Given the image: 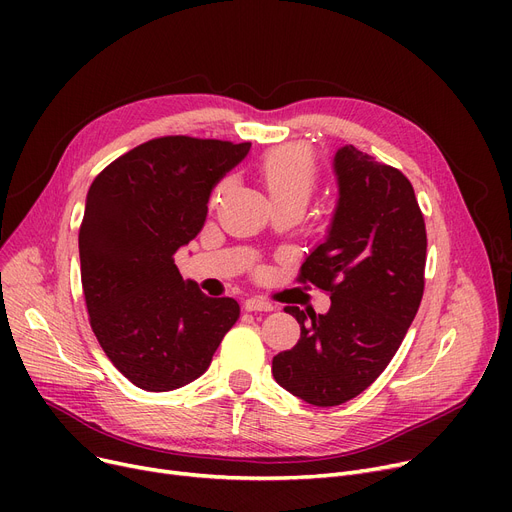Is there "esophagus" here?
<instances>
[{
	"label": "esophagus",
	"instance_id": "esophagus-1",
	"mask_svg": "<svg viewBox=\"0 0 512 512\" xmlns=\"http://www.w3.org/2000/svg\"><path fill=\"white\" fill-rule=\"evenodd\" d=\"M242 307H245V311H274L276 309L270 301H263V299H257V297L247 299Z\"/></svg>",
	"mask_w": 512,
	"mask_h": 512
}]
</instances>
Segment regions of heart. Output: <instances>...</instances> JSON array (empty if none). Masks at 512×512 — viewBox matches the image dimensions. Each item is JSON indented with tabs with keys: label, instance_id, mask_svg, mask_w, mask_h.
I'll return each instance as SVG.
<instances>
[{
	"label": "heart",
	"instance_id": "1",
	"mask_svg": "<svg viewBox=\"0 0 512 512\" xmlns=\"http://www.w3.org/2000/svg\"><path fill=\"white\" fill-rule=\"evenodd\" d=\"M259 176L274 205L301 203L305 207L317 186V164L309 149L301 145H284L263 155Z\"/></svg>",
	"mask_w": 512,
	"mask_h": 512
}]
</instances>
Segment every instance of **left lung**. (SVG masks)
Masks as SVG:
<instances>
[{
	"instance_id": "left-lung-1",
	"label": "left lung",
	"mask_w": 512,
	"mask_h": 512,
	"mask_svg": "<svg viewBox=\"0 0 512 512\" xmlns=\"http://www.w3.org/2000/svg\"><path fill=\"white\" fill-rule=\"evenodd\" d=\"M338 203L299 282L330 292V311L286 307L301 338L272 361L276 382L315 407L369 388L396 355L423 297L427 236L413 184L344 145L334 155Z\"/></svg>"
}]
</instances>
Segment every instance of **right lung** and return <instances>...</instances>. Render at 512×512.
Masks as SVG:
<instances>
[{
  "label": "right lung",
  "instance_id": "1",
  "mask_svg": "<svg viewBox=\"0 0 512 512\" xmlns=\"http://www.w3.org/2000/svg\"><path fill=\"white\" fill-rule=\"evenodd\" d=\"M249 149L161 137L112 161L89 188L78 253L91 328L137 388L168 392L197 380L236 324L238 303L184 282L174 253L201 232L213 186Z\"/></svg>",
  "mask_w": 512,
  "mask_h": 512
}]
</instances>
